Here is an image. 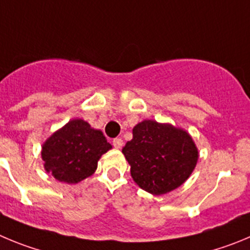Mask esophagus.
Listing matches in <instances>:
<instances>
[{"label": "esophagus", "mask_w": 250, "mask_h": 250, "mask_svg": "<svg viewBox=\"0 0 250 250\" xmlns=\"http://www.w3.org/2000/svg\"><path fill=\"white\" fill-rule=\"evenodd\" d=\"M112 143H113V147L116 148V149H120V148L123 147V141L121 138H114Z\"/></svg>", "instance_id": "34e87169"}]
</instances>
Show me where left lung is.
I'll list each match as a JSON object with an SVG mask.
<instances>
[{
    "label": "left lung",
    "mask_w": 250,
    "mask_h": 250,
    "mask_svg": "<svg viewBox=\"0 0 250 250\" xmlns=\"http://www.w3.org/2000/svg\"><path fill=\"white\" fill-rule=\"evenodd\" d=\"M122 153L130 175L142 189L154 195L181 187L194 170L199 152L186 129L145 120L134 125L133 138Z\"/></svg>",
    "instance_id": "8db88e82"
}]
</instances>
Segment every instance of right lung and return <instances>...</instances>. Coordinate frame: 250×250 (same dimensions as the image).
<instances>
[{
  "instance_id": "1",
  "label": "right lung",
  "mask_w": 250,
  "mask_h": 250,
  "mask_svg": "<svg viewBox=\"0 0 250 250\" xmlns=\"http://www.w3.org/2000/svg\"><path fill=\"white\" fill-rule=\"evenodd\" d=\"M112 149L102 130L76 118L57 129L42 145V161L47 173L57 181L76 184L96 172L101 157Z\"/></svg>"
}]
</instances>
